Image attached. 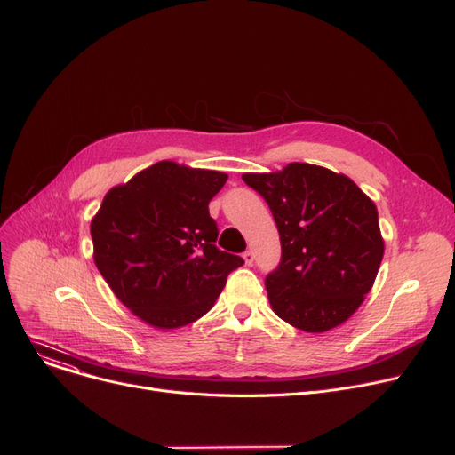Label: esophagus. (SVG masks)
Instances as JSON below:
<instances>
[{"label": "esophagus", "instance_id": "34e87169", "mask_svg": "<svg viewBox=\"0 0 455 455\" xmlns=\"http://www.w3.org/2000/svg\"><path fill=\"white\" fill-rule=\"evenodd\" d=\"M243 260H245V264H247V266H253V262H255L253 251H245V253H243Z\"/></svg>", "mask_w": 455, "mask_h": 455}]
</instances>
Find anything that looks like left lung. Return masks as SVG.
Returning a JSON list of instances; mask_svg holds the SVG:
<instances>
[{
  "label": "left lung",
  "instance_id": "left-lung-1",
  "mask_svg": "<svg viewBox=\"0 0 455 455\" xmlns=\"http://www.w3.org/2000/svg\"><path fill=\"white\" fill-rule=\"evenodd\" d=\"M242 178L279 230L281 262L266 275L275 315L309 333L343 324L371 291L384 255L373 200L350 178L309 163Z\"/></svg>",
  "mask_w": 455,
  "mask_h": 455
}]
</instances>
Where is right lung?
I'll list each match as a JSON object with an SVG mask.
<instances>
[{
	"mask_svg": "<svg viewBox=\"0 0 455 455\" xmlns=\"http://www.w3.org/2000/svg\"><path fill=\"white\" fill-rule=\"evenodd\" d=\"M227 174L159 161L110 189L92 221L93 259L112 292L149 326L206 315L243 264L217 249L210 200Z\"/></svg>",
	"mask_w": 455,
	"mask_h": 455,
	"instance_id": "right-lung-1",
	"label": "right lung"
}]
</instances>
